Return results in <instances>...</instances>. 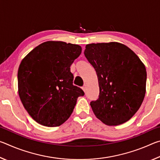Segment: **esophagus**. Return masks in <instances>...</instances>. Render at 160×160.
Wrapping results in <instances>:
<instances>
[{"label":"esophagus","instance_id":"obj_1","mask_svg":"<svg viewBox=\"0 0 160 160\" xmlns=\"http://www.w3.org/2000/svg\"><path fill=\"white\" fill-rule=\"evenodd\" d=\"M86 85H84L83 86H82V90H83V91L84 92H86Z\"/></svg>","mask_w":160,"mask_h":160}]
</instances>
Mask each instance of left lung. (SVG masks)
Instances as JSON below:
<instances>
[{"mask_svg":"<svg viewBox=\"0 0 160 160\" xmlns=\"http://www.w3.org/2000/svg\"><path fill=\"white\" fill-rule=\"evenodd\" d=\"M84 54L98 78L99 98L90 102L97 118L108 126L128 121L145 97L144 64L131 48L118 42L88 44Z\"/></svg>","mask_w":160,"mask_h":160,"instance_id":"obj_1","label":"left lung"}]
</instances>
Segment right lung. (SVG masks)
<instances>
[{"label":"right lung","instance_id":"add662e5","mask_svg":"<svg viewBox=\"0 0 160 160\" xmlns=\"http://www.w3.org/2000/svg\"><path fill=\"white\" fill-rule=\"evenodd\" d=\"M81 52L79 45L48 41L22 59L18 72L19 96L37 123L61 126L71 115L78 97L85 94L72 84L70 68Z\"/></svg>","mask_w":160,"mask_h":160}]
</instances>
